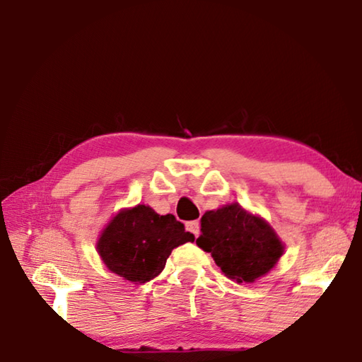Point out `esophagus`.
<instances>
[{"label":"esophagus","mask_w":362,"mask_h":362,"mask_svg":"<svg viewBox=\"0 0 362 362\" xmlns=\"http://www.w3.org/2000/svg\"><path fill=\"white\" fill-rule=\"evenodd\" d=\"M187 230H189L191 233H193L194 237L199 235V232H201L199 221H197V219H194V221H188V223H187Z\"/></svg>","instance_id":"34e87169"}]
</instances>
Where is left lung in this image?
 I'll return each mask as SVG.
<instances>
[{
	"label": "left lung",
	"instance_id": "obj_1",
	"mask_svg": "<svg viewBox=\"0 0 362 362\" xmlns=\"http://www.w3.org/2000/svg\"><path fill=\"white\" fill-rule=\"evenodd\" d=\"M196 243L211 254L228 278L237 282L259 279L284 252V245L272 226L237 202L205 211Z\"/></svg>",
	"mask_w": 362,
	"mask_h": 362
}]
</instances>
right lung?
Returning <instances> with one entry per match:
<instances>
[{
  "label": "right lung",
  "mask_w": 362,
  "mask_h": 362,
  "mask_svg": "<svg viewBox=\"0 0 362 362\" xmlns=\"http://www.w3.org/2000/svg\"><path fill=\"white\" fill-rule=\"evenodd\" d=\"M194 242L174 215H158L148 205L124 209L111 219L97 242L108 270L130 282H144L158 276L174 247Z\"/></svg>",
  "instance_id": "1"
}]
</instances>
